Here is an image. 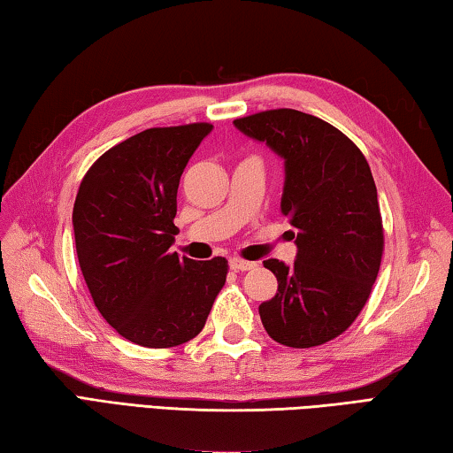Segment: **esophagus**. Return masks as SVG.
Instances as JSON below:
<instances>
[{
    "label": "esophagus",
    "instance_id": "obj_1",
    "mask_svg": "<svg viewBox=\"0 0 453 453\" xmlns=\"http://www.w3.org/2000/svg\"><path fill=\"white\" fill-rule=\"evenodd\" d=\"M233 271H252L257 266V263H250V260H242V258H231L228 260Z\"/></svg>",
    "mask_w": 453,
    "mask_h": 453
}]
</instances>
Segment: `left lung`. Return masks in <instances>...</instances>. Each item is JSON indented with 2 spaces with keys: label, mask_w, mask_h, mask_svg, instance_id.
<instances>
[{
  "label": "left lung",
  "mask_w": 453,
  "mask_h": 453,
  "mask_svg": "<svg viewBox=\"0 0 453 453\" xmlns=\"http://www.w3.org/2000/svg\"><path fill=\"white\" fill-rule=\"evenodd\" d=\"M234 127L284 158L280 211L296 228L295 265L265 260L279 292L258 306L260 320L279 344H326L360 314L382 263L370 165L342 131L296 109L260 111L234 119Z\"/></svg>",
  "instance_id": "1"
}]
</instances>
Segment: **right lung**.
Listing matches in <instances>:
<instances>
[{
  "mask_svg": "<svg viewBox=\"0 0 453 453\" xmlns=\"http://www.w3.org/2000/svg\"><path fill=\"white\" fill-rule=\"evenodd\" d=\"M211 123L153 127L103 153L79 185L73 233L97 311L123 338L173 348L204 328L228 263L171 252L177 188Z\"/></svg>",
  "mask_w": 453,
  "mask_h": 453,
  "instance_id": "1",
  "label": "right lung"
}]
</instances>
